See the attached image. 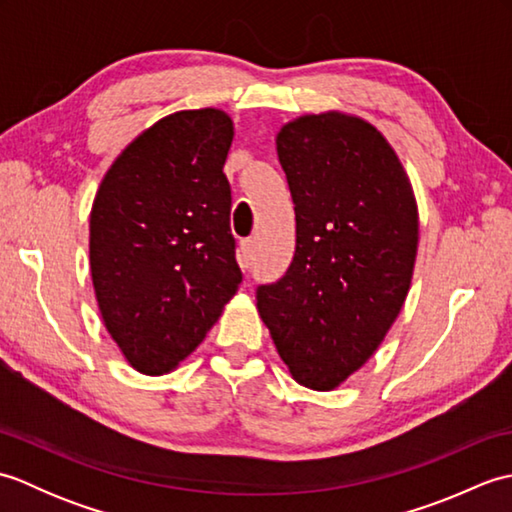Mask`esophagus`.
Here are the masks:
<instances>
[{"mask_svg":"<svg viewBox=\"0 0 512 512\" xmlns=\"http://www.w3.org/2000/svg\"><path fill=\"white\" fill-rule=\"evenodd\" d=\"M253 253H255V242L253 239H244L242 244H239V255H237V262L242 266V270L250 268V262H253Z\"/></svg>","mask_w":512,"mask_h":512,"instance_id":"1","label":"esophagus"}]
</instances>
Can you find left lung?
<instances>
[{
	"mask_svg": "<svg viewBox=\"0 0 512 512\" xmlns=\"http://www.w3.org/2000/svg\"><path fill=\"white\" fill-rule=\"evenodd\" d=\"M275 140L297 246L286 275L257 288V312L292 378L332 391L372 358L407 299L416 195L394 147L361 116L303 114Z\"/></svg>",
	"mask_w": 512,
	"mask_h": 512,
	"instance_id": "1",
	"label": "left lung"
}]
</instances>
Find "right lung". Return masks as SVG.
<instances>
[{"instance_id": "add662e5", "label": "right lung", "mask_w": 512, "mask_h": 512, "mask_svg": "<svg viewBox=\"0 0 512 512\" xmlns=\"http://www.w3.org/2000/svg\"><path fill=\"white\" fill-rule=\"evenodd\" d=\"M224 110H182L136 136L103 176L90 213V270L107 332L127 363L178 367L235 297L233 143Z\"/></svg>"}]
</instances>
